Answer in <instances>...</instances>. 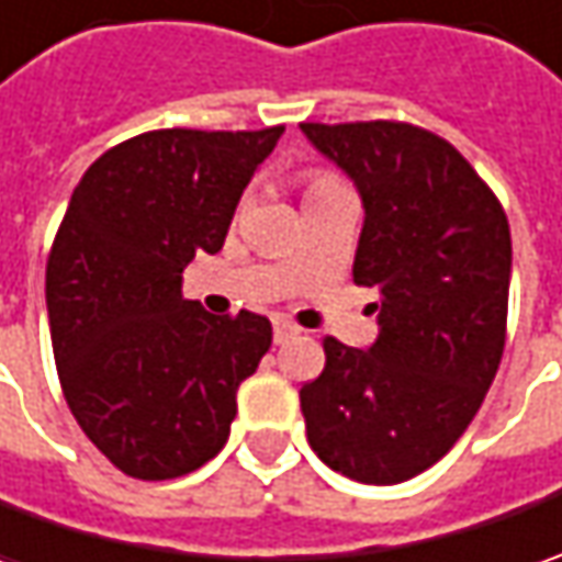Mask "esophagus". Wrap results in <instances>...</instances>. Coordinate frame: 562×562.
Listing matches in <instances>:
<instances>
[{"label":"esophagus","mask_w":562,"mask_h":562,"mask_svg":"<svg viewBox=\"0 0 562 562\" xmlns=\"http://www.w3.org/2000/svg\"><path fill=\"white\" fill-rule=\"evenodd\" d=\"M300 335V328L288 322V318H274V344H288L293 337Z\"/></svg>","instance_id":"34e87169"}]
</instances>
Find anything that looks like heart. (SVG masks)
Returning <instances> with one entry per match:
<instances>
[{
	"mask_svg": "<svg viewBox=\"0 0 562 562\" xmlns=\"http://www.w3.org/2000/svg\"><path fill=\"white\" fill-rule=\"evenodd\" d=\"M337 178H331V175H325V171H313L310 178H306V193L310 190H315V187H325V184H335Z\"/></svg>",
	"mask_w": 562,
	"mask_h": 562,
	"instance_id": "obj_1",
	"label": "heart"
}]
</instances>
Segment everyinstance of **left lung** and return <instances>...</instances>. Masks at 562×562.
Wrapping results in <instances>:
<instances>
[{"label": "left lung", "instance_id": "obj_1", "mask_svg": "<svg viewBox=\"0 0 562 562\" xmlns=\"http://www.w3.org/2000/svg\"><path fill=\"white\" fill-rule=\"evenodd\" d=\"M359 187L366 225L353 281L375 288L369 350L325 337L300 387L318 460L366 485L435 465L475 419L507 340L509 222L460 149L406 121H303Z\"/></svg>", "mask_w": 562, "mask_h": 562}]
</instances>
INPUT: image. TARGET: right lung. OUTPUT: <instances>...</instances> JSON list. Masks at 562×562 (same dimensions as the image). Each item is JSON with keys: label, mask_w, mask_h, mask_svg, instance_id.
<instances>
[{"label": "right lung", "mask_w": 562, "mask_h": 562, "mask_svg": "<svg viewBox=\"0 0 562 562\" xmlns=\"http://www.w3.org/2000/svg\"><path fill=\"white\" fill-rule=\"evenodd\" d=\"M281 134L284 124L137 134L87 168L55 231L46 306L61 394L131 479L209 463L231 435L240 381L269 353L266 315H209L181 296V271L200 249H222Z\"/></svg>", "instance_id": "add662e5"}]
</instances>
